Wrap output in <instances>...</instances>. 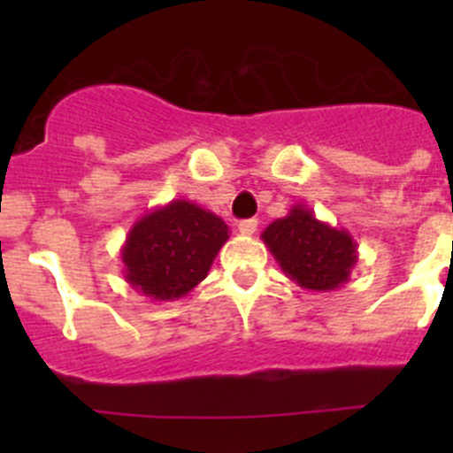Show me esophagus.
<instances>
[{
  "label": "esophagus",
  "mask_w": 453,
  "mask_h": 453,
  "mask_svg": "<svg viewBox=\"0 0 453 453\" xmlns=\"http://www.w3.org/2000/svg\"><path fill=\"white\" fill-rule=\"evenodd\" d=\"M256 227H258V221H256V219H245V221L239 223V232L243 236H252Z\"/></svg>",
  "instance_id": "1"
}]
</instances>
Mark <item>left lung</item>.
Here are the masks:
<instances>
[{
  "mask_svg": "<svg viewBox=\"0 0 453 453\" xmlns=\"http://www.w3.org/2000/svg\"><path fill=\"white\" fill-rule=\"evenodd\" d=\"M287 278L309 291H335L357 263V243L349 230L333 227L303 203L269 223L260 234Z\"/></svg>",
  "mask_w": 453,
  "mask_h": 453,
  "instance_id": "left-lung-1",
  "label": "left lung"
}]
</instances>
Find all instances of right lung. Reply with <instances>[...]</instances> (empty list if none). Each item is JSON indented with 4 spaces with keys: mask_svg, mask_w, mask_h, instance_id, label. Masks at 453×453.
<instances>
[{
    "mask_svg": "<svg viewBox=\"0 0 453 453\" xmlns=\"http://www.w3.org/2000/svg\"><path fill=\"white\" fill-rule=\"evenodd\" d=\"M230 239L221 217L186 199L149 210L131 226L120 258L125 280L155 303L184 298L208 276Z\"/></svg>",
    "mask_w": 453,
    "mask_h": 453,
    "instance_id": "1",
    "label": "right lung"
}]
</instances>
